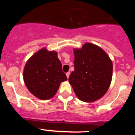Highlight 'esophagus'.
Masks as SVG:
<instances>
[{
	"instance_id": "esophagus-1",
	"label": "esophagus",
	"mask_w": 135,
	"mask_h": 135,
	"mask_svg": "<svg viewBox=\"0 0 135 135\" xmlns=\"http://www.w3.org/2000/svg\"><path fill=\"white\" fill-rule=\"evenodd\" d=\"M70 72H69V71H68V72H67V73H66L67 78H69V77H70Z\"/></svg>"
}]
</instances>
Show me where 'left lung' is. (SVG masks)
Returning a JSON list of instances; mask_svg holds the SVG:
<instances>
[{
  "label": "left lung",
  "instance_id": "obj_1",
  "mask_svg": "<svg viewBox=\"0 0 135 135\" xmlns=\"http://www.w3.org/2000/svg\"><path fill=\"white\" fill-rule=\"evenodd\" d=\"M74 70L69 78L76 96L84 102H93L109 89L113 65L108 54L99 46L86 43L74 49Z\"/></svg>",
  "mask_w": 135,
  "mask_h": 135
}]
</instances>
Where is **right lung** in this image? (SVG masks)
Wrapping results in <instances>:
<instances>
[{"label": "right lung", "mask_w": 135, "mask_h": 135, "mask_svg": "<svg viewBox=\"0 0 135 135\" xmlns=\"http://www.w3.org/2000/svg\"><path fill=\"white\" fill-rule=\"evenodd\" d=\"M25 84L31 93L40 99L53 97L61 82L67 80L55 51L43 48L30 57L23 71Z\"/></svg>", "instance_id": "right-lung-1"}]
</instances>
